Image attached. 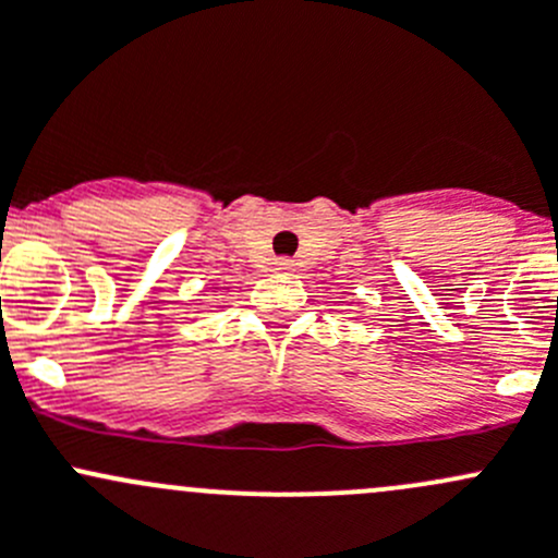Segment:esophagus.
I'll return each mask as SVG.
<instances>
[{
	"mask_svg": "<svg viewBox=\"0 0 558 558\" xmlns=\"http://www.w3.org/2000/svg\"><path fill=\"white\" fill-rule=\"evenodd\" d=\"M274 271H277V274H290V271H292V263L281 257V260L274 263Z\"/></svg>",
	"mask_w": 558,
	"mask_h": 558,
	"instance_id": "34e87169",
	"label": "esophagus"
}]
</instances>
